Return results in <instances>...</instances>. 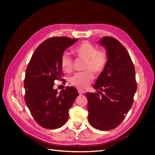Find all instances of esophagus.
Instances as JSON below:
<instances>
[{"instance_id": "obj_1", "label": "esophagus", "mask_w": 155, "mask_h": 155, "mask_svg": "<svg viewBox=\"0 0 155 155\" xmlns=\"http://www.w3.org/2000/svg\"><path fill=\"white\" fill-rule=\"evenodd\" d=\"M78 93H79L80 95H81V94H83L84 93V92H85L83 90H82V89H80V88H78Z\"/></svg>"}]
</instances>
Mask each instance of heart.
I'll return each mask as SVG.
<instances>
[{
    "label": "heart",
    "mask_w": 155,
    "mask_h": 155,
    "mask_svg": "<svg viewBox=\"0 0 155 155\" xmlns=\"http://www.w3.org/2000/svg\"><path fill=\"white\" fill-rule=\"evenodd\" d=\"M71 51L77 59H83V72L76 74L70 78L72 85L85 88L94 79L92 72L99 75L104 71L108 63V55L104 49H97L95 45L84 41L74 47ZM61 67L64 72L70 73L74 68V61L67 54H63L61 58Z\"/></svg>",
    "instance_id": "obj_1"
}]
</instances>
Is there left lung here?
Returning a JSON list of instances; mask_svg holds the SVG:
<instances>
[{"label":"left lung","instance_id":"8db88e82","mask_svg":"<svg viewBox=\"0 0 155 155\" xmlns=\"http://www.w3.org/2000/svg\"><path fill=\"white\" fill-rule=\"evenodd\" d=\"M105 46L108 63L93 87L98 93L87 92L88 120L101 130L118 127L133 104L137 89L134 64L119 41L105 36L100 42Z\"/></svg>","mask_w":155,"mask_h":155}]
</instances>
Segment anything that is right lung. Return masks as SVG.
<instances>
[{"mask_svg":"<svg viewBox=\"0 0 155 155\" xmlns=\"http://www.w3.org/2000/svg\"><path fill=\"white\" fill-rule=\"evenodd\" d=\"M78 40L67 37L47 39L36 48L27 66L25 100L33 118L43 128L55 129L62 127L79 96L73 87H67L60 93L53 88L55 80H64L60 63L64 51Z\"/></svg>","mask_w":155,"mask_h":155,"instance_id":"1","label":"right lung"}]
</instances>
